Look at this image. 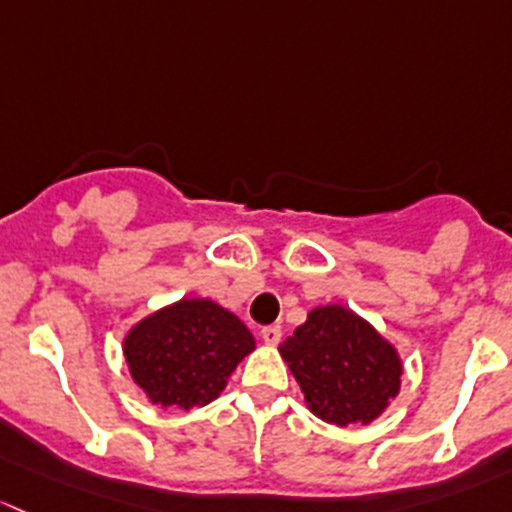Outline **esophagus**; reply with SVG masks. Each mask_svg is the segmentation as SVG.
<instances>
[{
	"label": "esophagus",
	"instance_id": "34e87169",
	"mask_svg": "<svg viewBox=\"0 0 512 512\" xmlns=\"http://www.w3.org/2000/svg\"><path fill=\"white\" fill-rule=\"evenodd\" d=\"M281 325H266V328H261V337L266 345H278L281 342Z\"/></svg>",
	"mask_w": 512,
	"mask_h": 512
}]
</instances>
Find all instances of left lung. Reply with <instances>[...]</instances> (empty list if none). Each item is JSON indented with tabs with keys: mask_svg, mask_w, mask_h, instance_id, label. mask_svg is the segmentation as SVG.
Masks as SVG:
<instances>
[{
	"mask_svg": "<svg viewBox=\"0 0 512 512\" xmlns=\"http://www.w3.org/2000/svg\"><path fill=\"white\" fill-rule=\"evenodd\" d=\"M305 404L335 426L370 424L402 387L397 347L345 305H320L278 347Z\"/></svg>",
	"mask_w": 512,
	"mask_h": 512,
	"instance_id": "left-lung-1",
	"label": "left lung"
}]
</instances>
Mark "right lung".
Instances as JSON below:
<instances>
[{
  "mask_svg": "<svg viewBox=\"0 0 512 512\" xmlns=\"http://www.w3.org/2000/svg\"><path fill=\"white\" fill-rule=\"evenodd\" d=\"M254 350L251 330L209 298H182L160 308L123 340L130 377L162 409L214 402L236 365Z\"/></svg>",
  "mask_w": 512,
  "mask_h": 512,
  "instance_id": "1",
  "label": "right lung"
}]
</instances>
